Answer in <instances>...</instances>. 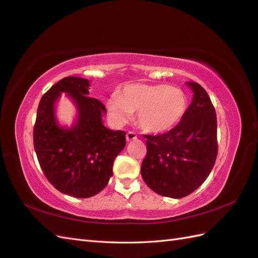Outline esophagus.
<instances>
[{"label": "esophagus", "mask_w": 258, "mask_h": 258, "mask_svg": "<svg viewBox=\"0 0 258 258\" xmlns=\"http://www.w3.org/2000/svg\"><path fill=\"white\" fill-rule=\"evenodd\" d=\"M126 139H127L128 142H129V141H132V140H136V139H137V135L135 134L134 131H129L128 134L126 135Z\"/></svg>", "instance_id": "1"}]
</instances>
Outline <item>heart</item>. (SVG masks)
Instances as JSON below:
<instances>
[{
  "label": "heart",
  "mask_w": 258,
  "mask_h": 258,
  "mask_svg": "<svg viewBox=\"0 0 258 258\" xmlns=\"http://www.w3.org/2000/svg\"><path fill=\"white\" fill-rule=\"evenodd\" d=\"M106 107L116 124H123L137 112L139 127L148 134H161L175 127L187 110L185 92L163 84L136 83L123 86L119 95L107 100Z\"/></svg>",
  "instance_id": "1"
}]
</instances>
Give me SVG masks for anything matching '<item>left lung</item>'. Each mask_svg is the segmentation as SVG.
Segmentation results:
<instances>
[{
    "label": "left lung",
    "instance_id": "8db88e82",
    "mask_svg": "<svg viewBox=\"0 0 258 258\" xmlns=\"http://www.w3.org/2000/svg\"><path fill=\"white\" fill-rule=\"evenodd\" d=\"M194 91L182 120L166 134L144 137L147 154L141 174L158 195L183 198L196 190L212 171L218 152L215 108L207 91L186 82Z\"/></svg>",
    "mask_w": 258,
    "mask_h": 258
}]
</instances>
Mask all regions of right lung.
<instances>
[{
    "mask_svg": "<svg viewBox=\"0 0 258 258\" xmlns=\"http://www.w3.org/2000/svg\"><path fill=\"white\" fill-rule=\"evenodd\" d=\"M89 81L68 76L51 86L37 107L33 143L37 160L49 183L76 198L92 197L113 174V163L126 145V132L103 126V103L89 97ZM61 92L75 101L79 118L71 130L57 126L54 103Z\"/></svg>",
    "mask_w": 258,
    "mask_h": 258,
    "instance_id": "obj_1",
    "label": "right lung"
}]
</instances>
